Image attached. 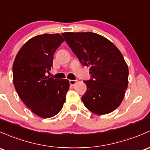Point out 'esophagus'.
Listing matches in <instances>:
<instances>
[{
	"label": "esophagus",
	"instance_id": "34e87169",
	"mask_svg": "<svg viewBox=\"0 0 150 150\" xmlns=\"http://www.w3.org/2000/svg\"><path fill=\"white\" fill-rule=\"evenodd\" d=\"M70 84L71 86H75L77 83H78V80H70Z\"/></svg>",
	"mask_w": 150,
	"mask_h": 150
}]
</instances>
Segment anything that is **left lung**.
<instances>
[{
	"mask_svg": "<svg viewBox=\"0 0 150 150\" xmlns=\"http://www.w3.org/2000/svg\"><path fill=\"white\" fill-rule=\"evenodd\" d=\"M62 36L80 62L91 67V79L84 81L85 106L96 114L112 112L121 104L128 86V66L121 52L96 33L65 32Z\"/></svg>",
	"mask_w": 150,
	"mask_h": 150,
	"instance_id": "left-lung-1",
	"label": "left lung"
}]
</instances>
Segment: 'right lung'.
I'll return each instance as SVG.
<instances>
[{
    "instance_id": "1",
    "label": "right lung",
    "mask_w": 150,
    "mask_h": 150,
    "mask_svg": "<svg viewBox=\"0 0 150 150\" xmlns=\"http://www.w3.org/2000/svg\"><path fill=\"white\" fill-rule=\"evenodd\" d=\"M64 41L59 34L36 36L20 49L13 64L17 93L34 114L42 118L52 117L61 111L70 88L67 79L45 75L52 67L55 51Z\"/></svg>"
}]
</instances>
